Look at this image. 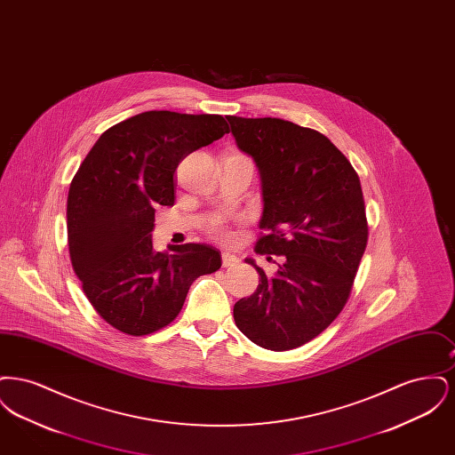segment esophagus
Returning <instances> with one entry per match:
<instances>
[{
    "instance_id": "obj_1",
    "label": "esophagus",
    "mask_w": 455,
    "mask_h": 455,
    "mask_svg": "<svg viewBox=\"0 0 455 455\" xmlns=\"http://www.w3.org/2000/svg\"><path fill=\"white\" fill-rule=\"evenodd\" d=\"M221 264H223V267H234L238 264V258L230 254V252H223L221 254Z\"/></svg>"
}]
</instances>
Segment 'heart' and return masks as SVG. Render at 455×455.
<instances>
[{"instance_id":"1","label":"heart","mask_w":455,"mask_h":455,"mask_svg":"<svg viewBox=\"0 0 455 455\" xmlns=\"http://www.w3.org/2000/svg\"><path fill=\"white\" fill-rule=\"evenodd\" d=\"M208 230L212 234V237L217 238L220 242H230L234 237V232L232 228L228 227V223L221 218H213L210 223H208Z\"/></svg>"}]
</instances>
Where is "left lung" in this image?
Listing matches in <instances>:
<instances>
[{
  "mask_svg": "<svg viewBox=\"0 0 455 455\" xmlns=\"http://www.w3.org/2000/svg\"><path fill=\"white\" fill-rule=\"evenodd\" d=\"M242 152L259 167L264 212L256 252L282 258L258 290L234 307L238 329L258 347L288 351L319 336L341 314L367 249L358 173L323 132L276 117L228 116Z\"/></svg>",
  "mask_w": 455,
  "mask_h": 455,
  "instance_id": "1",
  "label": "left lung"
}]
</instances>
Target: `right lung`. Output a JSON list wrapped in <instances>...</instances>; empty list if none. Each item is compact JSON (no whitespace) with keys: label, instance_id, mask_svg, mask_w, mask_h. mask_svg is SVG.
<instances>
[{"label":"right lung","instance_id":"right-lung-1","mask_svg":"<svg viewBox=\"0 0 455 455\" xmlns=\"http://www.w3.org/2000/svg\"><path fill=\"white\" fill-rule=\"evenodd\" d=\"M228 132L218 114L148 110L102 132L68 193L71 266L95 312L114 329L147 336L179 315L196 278L221 267L206 243L153 251L155 208L172 206L173 173Z\"/></svg>","mask_w":455,"mask_h":455}]
</instances>
